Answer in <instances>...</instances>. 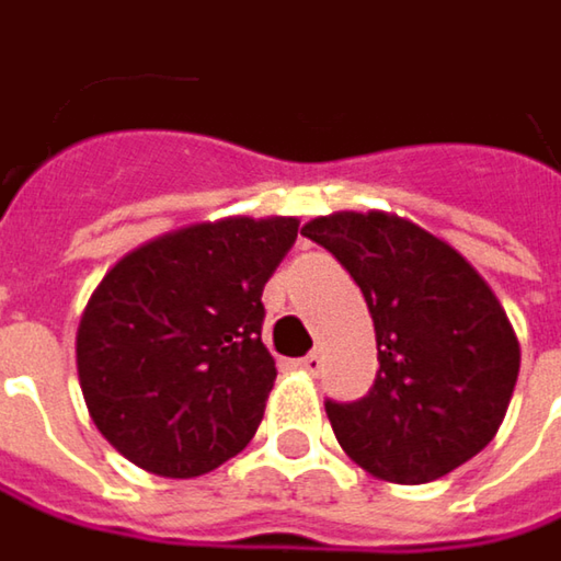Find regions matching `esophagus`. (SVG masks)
<instances>
[{
	"instance_id": "esophagus-1",
	"label": "esophagus",
	"mask_w": 561,
	"mask_h": 561,
	"mask_svg": "<svg viewBox=\"0 0 561 561\" xmlns=\"http://www.w3.org/2000/svg\"><path fill=\"white\" fill-rule=\"evenodd\" d=\"M298 365H301L305 371H320V365H323V355H320V348H313V352H308L305 358H298Z\"/></svg>"
}]
</instances>
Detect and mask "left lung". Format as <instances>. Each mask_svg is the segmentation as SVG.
<instances>
[{"label":"left lung","mask_w":561,"mask_h":561,"mask_svg":"<svg viewBox=\"0 0 561 561\" xmlns=\"http://www.w3.org/2000/svg\"><path fill=\"white\" fill-rule=\"evenodd\" d=\"M305 238L362 288L378 336V375L362 400H327L336 442L387 482L419 485L477 457L505 419L520 348L477 270L407 218L336 213Z\"/></svg>","instance_id":"8db88e82"}]
</instances>
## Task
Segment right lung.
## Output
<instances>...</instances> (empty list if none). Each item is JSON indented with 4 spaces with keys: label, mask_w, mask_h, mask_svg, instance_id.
<instances>
[{
    "label": "right lung",
    "mask_w": 561,
    "mask_h": 561,
    "mask_svg": "<svg viewBox=\"0 0 561 561\" xmlns=\"http://www.w3.org/2000/svg\"><path fill=\"white\" fill-rule=\"evenodd\" d=\"M298 218H221L123 256L79 323L76 362L98 432L154 477L221 467L253 438L276 362L263 285Z\"/></svg>",
    "instance_id": "right-lung-1"
}]
</instances>
